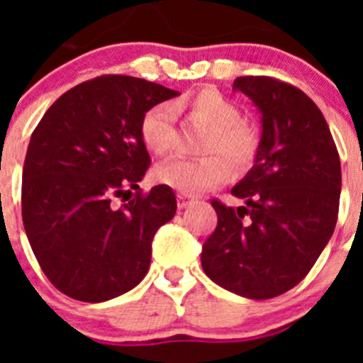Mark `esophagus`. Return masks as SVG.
<instances>
[{
	"mask_svg": "<svg viewBox=\"0 0 363 363\" xmlns=\"http://www.w3.org/2000/svg\"><path fill=\"white\" fill-rule=\"evenodd\" d=\"M191 203H192L191 198H187L185 194H178V207H179V209H185V207H187V205H191Z\"/></svg>",
	"mask_w": 363,
	"mask_h": 363,
	"instance_id": "34e87169",
	"label": "esophagus"
}]
</instances>
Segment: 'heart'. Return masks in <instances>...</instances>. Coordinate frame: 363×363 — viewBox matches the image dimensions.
Masks as SVG:
<instances>
[{"label":"heart","instance_id":"b5f03b06","mask_svg":"<svg viewBox=\"0 0 363 363\" xmlns=\"http://www.w3.org/2000/svg\"><path fill=\"white\" fill-rule=\"evenodd\" d=\"M185 111L194 125L207 127L201 140V152L209 154L198 160H172L156 171V179L182 194H198L227 182L229 164L236 171L251 165L258 152L259 136L255 125L240 120L242 111L233 99L216 89H201L187 101L176 104ZM140 136L147 149L156 156H167L174 149V108L169 104H156L143 112ZM220 153L228 161L217 156Z\"/></svg>","mask_w":363,"mask_h":363}]
</instances>
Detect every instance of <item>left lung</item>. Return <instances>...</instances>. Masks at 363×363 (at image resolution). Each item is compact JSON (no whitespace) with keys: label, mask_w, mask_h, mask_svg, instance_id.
<instances>
[{"label":"left lung","mask_w":363,"mask_h":363,"mask_svg":"<svg viewBox=\"0 0 363 363\" xmlns=\"http://www.w3.org/2000/svg\"><path fill=\"white\" fill-rule=\"evenodd\" d=\"M233 86L262 112V140L252 169L230 191L245 205L211 201L218 225L201 247V267L230 293L267 300L300 284L331 240L342 169L306 92L271 76H242Z\"/></svg>","instance_id":"1"}]
</instances>
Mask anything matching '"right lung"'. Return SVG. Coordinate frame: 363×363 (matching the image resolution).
I'll return each instance as SVG.
<instances>
[{"label":"right lung","mask_w":363,"mask_h":363,"mask_svg":"<svg viewBox=\"0 0 363 363\" xmlns=\"http://www.w3.org/2000/svg\"><path fill=\"white\" fill-rule=\"evenodd\" d=\"M174 96L142 78L99 76L60 96L32 133L25 233L45 277L67 296L111 300L149 271L154 234L176 214V196L167 185L138 189L150 165L140 121Z\"/></svg>","instance_id":"obj_1"}]
</instances>
